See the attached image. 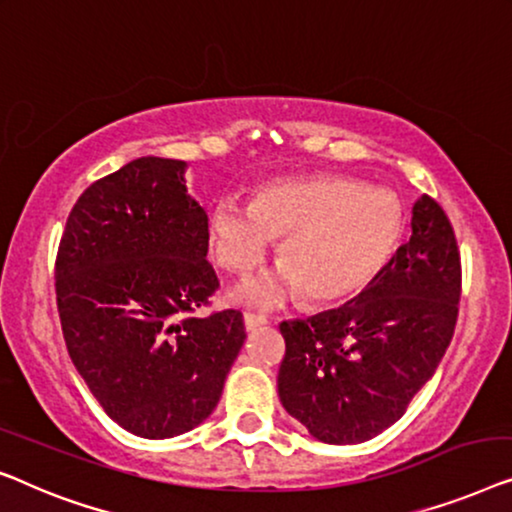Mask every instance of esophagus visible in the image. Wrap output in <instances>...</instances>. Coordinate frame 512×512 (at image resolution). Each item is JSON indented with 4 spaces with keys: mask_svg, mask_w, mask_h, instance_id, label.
<instances>
[{
    "mask_svg": "<svg viewBox=\"0 0 512 512\" xmlns=\"http://www.w3.org/2000/svg\"><path fill=\"white\" fill-rule=\"evenodd\" d=\"M243 325H246V331H255V329L266 325V318H262V315L246 313V315H243Z\"/></svg>",
    "mask_w": 512,
    "mask_h": 512,
    "instance_id": "34e87169",
    "label": "esophagus"
}]
</instances>
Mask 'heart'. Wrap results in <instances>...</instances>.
<instances>
[{"mask_svg":"<svg viewBox=\"0 0 512 512\" xmlns=\"http://www.w3.org/2000/svg\"><path fill=\"white\" fill-rule=\"evenodd\" d=\"M406 213L385 187L345 176H299L257 187L253 201H215L208 248L220 269L253 271L280 241V269L234 290L243 304L273 308L297 297L313 306L343 304L376 280L397 253Z\"/></svg>","mask_w":512,"mask_h":512,"instance_id":"obj_1","label":"heart"}]
</instances>
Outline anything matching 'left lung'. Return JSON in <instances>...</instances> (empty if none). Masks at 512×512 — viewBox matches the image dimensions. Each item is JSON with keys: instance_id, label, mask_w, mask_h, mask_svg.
Returning a JSON list of instances; mask_svg holds the SVG:
<instances>
[{"instance_id": "1", "label": "left lung", "mask_w": 512, "mask_h": 512, "mask_svg": "<svg viewBox=\"0 0 512 512\" xmlns=\"http://www.w3.org/2000/svg\"><path fill=\"white\" fill-rule=\"evenodd\" d=\"M410 229L359 297L280 325V403L322 443H364L392 427L455 334L462 269L448 215L422 194Z\"/></svg>"}]
</instances>
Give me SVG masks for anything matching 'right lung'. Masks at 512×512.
I'll return each mask as SVG.
<instances>
[{"label": "right lung", "mask_w": 512, "mask_h": 512, "mask_svg": "<svg viewBox=\"0 0 512 512\" xmlns=\"http://www.w3.org/2000/svg\"><path fill=\"white\" fill-rule=\"evenodd\" d=\"M187 164L139 157L71 208L55 262L62 334L104 413L129 434L174 438L222 397L246 341L239 311L197 318L218 290L208 215Z\"/></svg>", "instance_id": "add662e5"}]
</instances>
